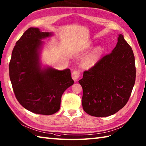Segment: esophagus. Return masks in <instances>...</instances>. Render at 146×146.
Instances as JSON below:
<instances>
[{
    "mask_svg": "<svg viewBox=\"0 0 146 146\" xmlns=\"http://www.w3.org/2000/svg\"><path fill=\"white\" fill-rule=\"evenodd\" d=\"M80 76V73L78 71L75 70L74 71V72H73L72 74V77L74 81H76L78 80Z\"/></svg>",
    "mask_w": 146,
    "mask_h": 146,
    "instance_id": "obj_1",
    "label": "esophagus"
}]
</instances>
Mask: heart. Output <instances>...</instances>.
<instances>
[{
    "label": "heart",
    "instance_id": "heart-1",
    "mask_svg": "<svg viewBox=\"0 0 146 146\" xmlns=\"http://www.w3.org/2000/svg\"><path fill=\"white\" fill-rule=\"evenodd\" d=\"M103 52L104 49L101 46H98L95 49H94L84 59L83 62L84 66L86 68H88L93 66L100 60L101 56H102Z\"/></svg>",
    "mask_w": 146,
    "mask_h": 146
}]
</instances>
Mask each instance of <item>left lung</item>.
<instances>
[{
	"instance_id": "8db88e82",
	"label": "left lung",
	"mask_w": 146,
	"mask_h": 146,
	"mask_svg": "<svg viewBox=\"0 0 146 146\" xmlns=\"http://www.w3.org/2000/svg\"><path fill=\"white\" fill-rule=\"evenodd\" d=\"M133 51L123 35L116 46L83 73L79 83L83 88L82 105L87 114L106 117L126 104L135 81Z\"/></svg>"
}]
</instances>
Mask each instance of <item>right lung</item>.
I'll use <instances>...</instances> for the list:
<instances>
[{
    "label": "right lung",
    "instance_id": "obj_1",
    "mask_svg": "<svg viewBox=\"0 0 146 146\" xmlns=\"http://www.w3.org/2000/svg\"><path fill=\"white\" fill-rule=\"evenodd\" d=\"M52 35L30 27L16 42L9 63V76L17 100L33 113L51 115L58 111L61 98L74 81L70 69H42L41 40Z\"/></svg>",
    "mask_w": 146,
    "mask_h": 146
}]
</instances>
